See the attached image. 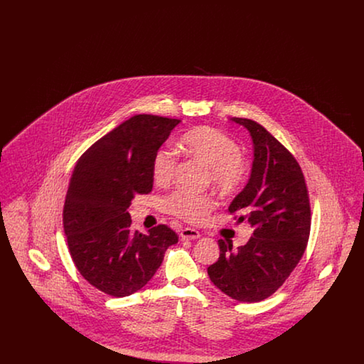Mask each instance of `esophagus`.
I'll return each instance as SVG.
<instances>
[{"instance_id": "esophagus-1", "label": "esophagus", "mask_w": 364, "mask_h": 364, "mask_svg": "<svg viewBox=\"0 0 364 364\" xmlns=\"http://www.w3.org/2000/svg\"><path fill=\"white\" fill-rule=\"evenodd\" d=\"M180 237H181L183 240H195V239H199V237H200V233H199L196 229L184 228V229H181V232H180Z\"/></svg>"}]
</instances>
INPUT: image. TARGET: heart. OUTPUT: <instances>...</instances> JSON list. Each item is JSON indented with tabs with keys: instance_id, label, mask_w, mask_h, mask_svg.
Instances as JSON below:
<instances>
[{
	"instance_id": "obj_1",
	"label": "heart",
	"mask_w": 364,
	"mask_h": 364,
	"mask_svg": "<svg viewBox=\"0 0 364 364\" xmlns=\"http://www.w3.org/2000/svg\"><path fill=\"white\" fill-rule=\"evenodd\" d=\"M180 144L208 166L210 183L224 195L237 193L247 183L248 161L240 154L239 143L225 132L208 125L195 127L181 136ZM176 168L177 154L173 149L159 147L151 161V177L156 186H168L173 180ZM165 203L172 214L188 223H200L215 208L213 196L187 190L174 191Z\"/></svg>"
}]
</instances>
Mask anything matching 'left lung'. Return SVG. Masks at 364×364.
Segmentation results:
<instances>
[{"instance_id":"1","label":"left lung","mask_w":364,"mask_h":364,"mask_svg":"<svg viewBox=\"0 0 364 364\" xmlns=\"http://www.w3.org/2000/svg\"><path fill=\"white\" fill-rule=\"evenodd\" d=\"M254 141V162L247 186L229 206L254 228L252 237L233 251L218 240L220 258L208 266L211 282L229 297L260 301L291 276L307 247L311 228L309 191L294 156L260 124L233 117Z\"/></svg>"}]
</instances>
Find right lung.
<instances>
[{
    "mask_svg": "<svg viewBox=\"0 0 364 364\" xmlns=\"http://www.w3.org/2000/svg\"><path fill=\"white\" fill-rule=\"evenodd\" d=\"M180 122L136 114L87 149L76 162L63 211L70 257L94 288L114 297L138 292L156 274L168 247L178 242L171 228L146 235L131 229L128 208L153 190L151 161Z\"/></svg>",
    "mask_w": 364,
    "mask_h": 364,
    "instance_id": "right-lung-1",
    "label": "right lung"
}]
</instances>
